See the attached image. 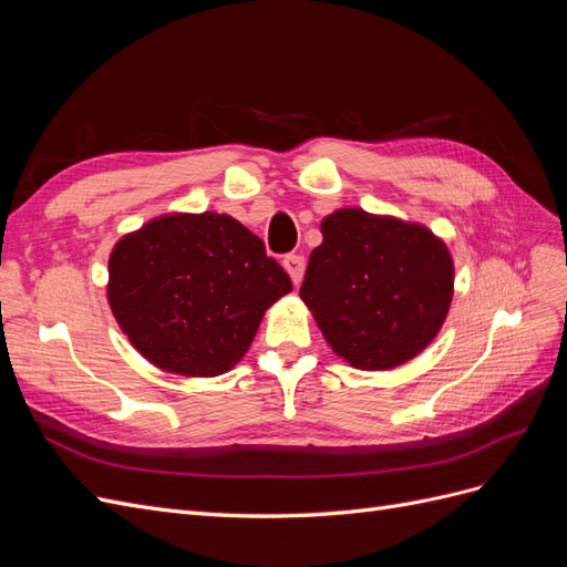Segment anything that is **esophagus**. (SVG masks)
Instances as JSON below:
<instances>
[{"mask_svg":"<svg viewBox=\"0 0 567 567\" xmlns=\"http://www.w3.org/2000/svg\"><path fill=\"white\" fill-rule=\"evenodd\" d=\"M284 269L288 271L290 281L298 286L302 281V274H305V257L302 255H286L284 257Z\"/></svg>","mask_w":567,"mask_h":567,"instance_id":"1","label":"esophagus"}]
</instances>
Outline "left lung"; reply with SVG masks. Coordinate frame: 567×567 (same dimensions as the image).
I'll use <instances>...</instances> for the list:
<instances>
[{
	"instance_id": "left-lung-1",
	"label": "left lung",
	"mask_w": 567,
	"mask_h": 567,
	"mask_svg": "<svg viewBox=\"0 0 567 567\" xmlns=\"http://www.w3.org/2000/svg\"><path fill=\"white\" fill-rule=\"evenodd\" d=\"M300 298L331 350L362 371L419 357L450 315L454 260L421 221L338 208L321 219Z\"/></svg>"
}]
</instances>
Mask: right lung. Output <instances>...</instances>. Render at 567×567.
Segmentation results:
<instances>
[{"label":"right lung","instance_id":"obj_1","mask_svg":"<svg viewBox=\"0 0 567 567\" xmlns=\"http://www.w3.org/2000/svg\"><path fill=\"white\" fill-rule=\"evenodd\" d=\"M293 290L265 244L225 213H165L117 238L106 298L132 348L167 373L213 379L246 357Z\"/></svg>","mask_w":567,"mask_h":567}]
</instances>
